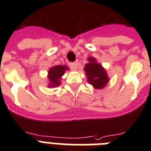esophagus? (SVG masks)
Instances as JSON below:
<instances>
[{
	"label": "esophagus",
	"mask_w": 151,
	"mask_h": 151,
	"mask_svg": "<svg viewBox=\"0 0 151 151\" xmlns=\"http://www.w3.org/2000/svg\"><path fill=\"white\" fill-rule=\"evenodd\" d=\"M78 65H79V62H78V61H75V62H72V63L70 64V65H71V68H72L73 70H76L77 69Z\"/></svg>",
	"instance_id": "obj_1"
}]
</instances>
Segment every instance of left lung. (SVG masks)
<instances>
[{
  "mask_svg": "<svg viewBox=\"0 0 151 151\" xmlns=\"http://www.w3.org/2000/svg\"><path fill=\"white\" fill-rule=\"evenodd\" d=\"M87 61L88 63L85 65L84 71L88 83L96 90L103 89L110 80L107 71L93 57L88 58Z\"/></svg>",
  "mask_w": 151,
  "mask_h": 151,
  "instance_id": "1",
  "label": "left lung"
}]
</instances>
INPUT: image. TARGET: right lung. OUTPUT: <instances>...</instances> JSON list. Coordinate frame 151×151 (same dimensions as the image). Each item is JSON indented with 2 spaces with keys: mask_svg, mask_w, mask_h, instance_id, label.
I'll return each mask as SVG.
<instances>
[{
  "mask_svg": "<svg viewBox=\"0 0 151 151\" xmlns=\"http://www.w3.org/2000/svg\"><path fill=\"white\" fill-rule=\"evenodd\" d=\"M67 70H69L68 66L61 65L52 66L51 68H50L47 73L48 87L54 88L61 85L62 76Z\"/></svg>",
  "mask_w": 151,
  "mask_h": 151,
  "instance_id": "obj_1",
  "label": "right lung"
}]
</instances>
